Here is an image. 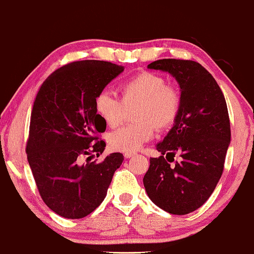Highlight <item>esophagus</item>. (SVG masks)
Segmentation results:
<instances>
[{
    "instance_id": "1",
    "label": "esophagus",
    "mask_w": 254,
    "mask_h": 254,
    "mask_svg": "<svg viewBox=\"0 0 254 254\" xmlns=\"http://www.w3.org/2000/svg\"><path fill=\"white\" fill-rule=\"evenodd\" d=\"M134 156V153H126L124 154V157L126 158H130V157H133Z\"/></svg>"
}]
</instances>
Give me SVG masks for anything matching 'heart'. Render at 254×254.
<instances>
[{
  "instance_id": "heart-1",
  "label": "heart",
  "mask_w": 254,
  "mask_h": 254,
  "mask_svg": "<svg viewBox=\"0 0 254 254\" xmlns=\"http://www.w3.org/2000/svg\"><path fill=\"white\" fill-rule=\"evenodd\" d=\"M120 98L100 92L94 100L97 115L109 127L122 124L127 111H133L137 123L121 127L109 134V146L114 150L131 153L148 141L156 131L169 127L180 111L181 98L178 90L168 85L160 75L141 71L123 82L119 88Z\"/></svg>"
}]
</instances>
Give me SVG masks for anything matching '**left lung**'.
I'll use <instances>...</instances> for the list:
<instances>
[{
  "mask_svg": "<svg viewBox=\"0 0 254 254\" xmlns=\"http://www.w3.org/2000/svg\"><path fill=\"white\" fill-rule=\"evenodd\" d=\"M148 68L176 77L181 105L175 126L156 146L161 156L149 160L143 186L151 202L162 210L187 214L209 199L224 172L230 142L228 109L220 86L200 64L161 59ZM176 154L180 161H174Z\"/></svg>",
  "mask_w": 254,
  "mask_h": 254,
  "instance_id": "left-lung-1",
  "label": "left lung"
}]
</instances>
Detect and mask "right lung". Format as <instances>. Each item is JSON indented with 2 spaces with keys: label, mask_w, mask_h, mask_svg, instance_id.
Segmentation results:
<instances>
[{
  "label": "right lung",
  "mask_w": 254,
  "mask_h": 254,
  "mask_svg": "<svg viewBox=\"0 0 254 254\" xmlns=\"http://www.w3.org/2000/svg\"><path fill=\"white\" fill-rule=\"evenodd\" d=\"M123 70L101 60L74 62L48 76L36 94L26 153L41 197L60 217L81 219L96 210L124 160L113 153L100 163L79 164L84 155L104 153L106 124L94 100Z\"/></svg>",
  "instance_id": "add662e5"
}]
</instances>
